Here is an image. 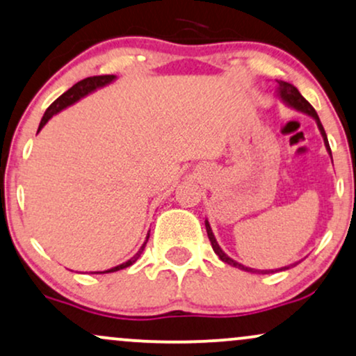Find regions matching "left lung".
<instances>
[{"instance_id": "obj_1", "label": "left lung", "mask_w": 356, "mask_h": 356, "mask_svg": "<svg viewBox=\"0 0 356 356\" xmlns=\"http://www.w3.org/2000/svg\"><path fill=\"white\" fill-rule=\"evenodd\" d=\"M277 96H278V99L284 101L285 104L289 106V108H292V109H295V111H300V113L307 114V115H310V118H314V119H315L316 126H318V129H320V134H322V137H323L325 147H327V151H328V154H330V157H332V151H330V144H328L327 134H325V129H323L322 122H320L318 114H316V111H315L314 108H312L310 102H308V101L305 99V97H303L302 94L298 92V89L295 88V86L290 84V83H285V81H277ZM205 229H207L209 241H211V243H212L213 252H216V254L219 255V259L222 260V262H225V264L232 265V267H235V268H241V270L250 272V273H257V272H262V273H264V270H255V268L245 267V265H242V264L235 262L234 259H230V257L227 255L224 250H222L219 243H217V241H216V235H213V232H212L211 224H209V220H205ZM297 264H298V262L290 264V265H285V267L278 268V270H289L290 267H295V265H297ZM267 272H273V270H265V273H267ZM275 272H277V270H275Z\"/></svg>"}]
</instances>
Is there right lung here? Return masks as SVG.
<instances>
[{"mask_svg": "<svg viewBox=\"0 0 356 356\" xmlns=\"http://www.w3.org/2000/svg\"><path fill=\"white\" fill-rule=\"evenodd\" d=\"M113 81H115V76L114 74H106V76H92V78H86L83 81H79V83H76L71 89H67V91L64 92L63 96H59L58 99H56L53 104H51L49 108L46 109V113H44V115H42V119H41V122H40V127H38V132H40L42 127L46 126V122H48L54 114L61 113L63 109L70 108V106L74 104V102H78L79 99H83V97L88 96V94L94 92V91H96V89H99V88H104V86L111 84V83H113ZM147 241H149V234H147V237H145V242L143 243V247H140L139 250H137V254L134 257H131V259L127 260V262H124L121 265H115V267L109 268V270L101 272V273L118 272V270H122V268H126V267H131V265L134 264L136 260L140 257V254H143V252H144L145 243H147Z\"/></svg>", "mask_w": 356, "mask_h": 356, "instance_id": "add662e5", "label": "right lung"}]
</instances>
